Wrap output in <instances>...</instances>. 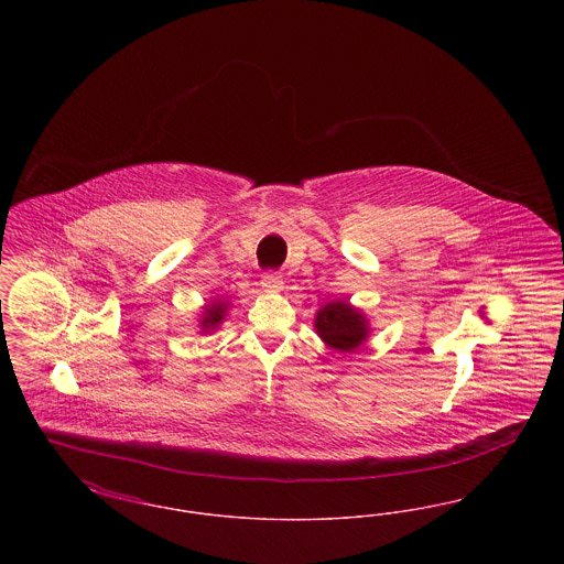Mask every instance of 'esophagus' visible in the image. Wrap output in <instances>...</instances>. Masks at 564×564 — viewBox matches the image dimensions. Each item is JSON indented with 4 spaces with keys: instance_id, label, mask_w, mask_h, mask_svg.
<instances>
[{
    "instance_id": "1",
    "label": "esophagus",
    "mask_w": 564,
    "mask_h": 564,
    "mask_svg": "<svg viewBox=\"0 0 564 564\" xmlns=\"http://www.w3.org/2000/svg\"><path fill=\"white\" fill-rule=\"evenodd\" d=\"M262 288L267 292H281L283 290V276L279 272H264L262 274Z\"/></svg>"
}]
</instances>
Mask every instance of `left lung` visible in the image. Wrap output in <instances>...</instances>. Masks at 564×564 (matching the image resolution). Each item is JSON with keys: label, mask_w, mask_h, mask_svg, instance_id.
Listing matches in <instances>:
<instances>
[{"label": "left lung", "mask_w": 564, "mask_h": 564, "mask_svg": "<svg viewBox=\"0 0 564 564\" xmlns=\"http://www.w3.org/2000/svg\"><path fill=\"white\" fill-rule=\"evenodd\" d=\"M315 329L329 349L352 352L364 345L370 334L366 315L345 300H334L322 306L315 315Z\"/></svg>", "instance_id": "left-lung-1"}]
</instances>
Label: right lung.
Returning a JSON list of instances; mask_svg holds the SVG:
<instances>
[{"label": "right lung", "mask_w": 564, "mask_h": 564, "mask_svg": "<svg viewBox=\"0 0 564 564\" xmlns=\"http://www.w3.org/2000/svg\"><path fill=\"white\" fill-rule=\"evenodd\" d=\"M226 311H228L226 302H221V300L209 302L203 311V317H200V332L209 334V332L217 329V325L224 322V317H226Z\"/></svg>", "instance_id": "add662e5"}]
</instances>
